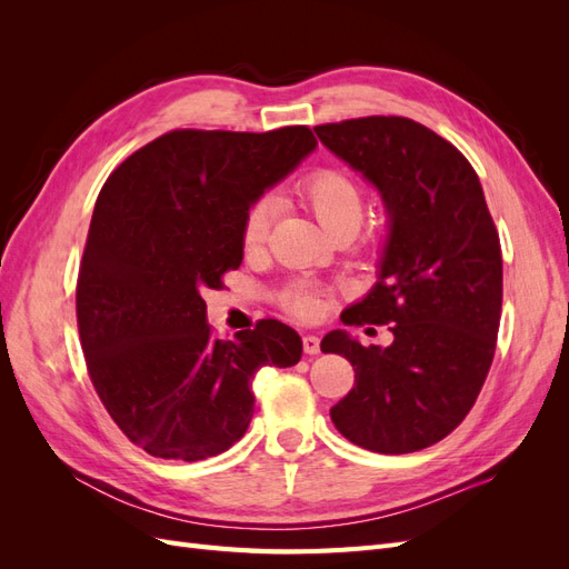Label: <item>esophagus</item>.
<instances>
[{
    "instance_id": "esophagus-1",
    "label": "esophagus",
    "mask_w": 569,
    "mask_h": 569,
    "mask_svg": "<svg viewBox=\"0 0 569 569\" xmlns=\"http://www.w3.org/2000/svg\"><path fill=\"white\" fill-rule=\"evenodd\" d=\"M303 353H308V356H318L320 353V339L316 335H306L303 337Z\"/></svg>"
}]
</instances>
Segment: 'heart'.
<instances>
[{
	"mask_svg": "<svg viewBox=\"0 0 569 569\" xmlns=\"http://www.w3.org/2000/svg\"><path fill=\"white\" fill-rule=\"evenodd\" d=\"M297 197L330 237H353L366 218V192L360 182L339 168H318L299 180ZM272 222V201L256 199L242 222L244 251H258L268 239ZM280 303L299 320H316L325 313L327 295L322 289L291 284L282 291Z\"/></svg>",
	"mask_w": 569,
	"mask_h": 569,
	"instance_id": "obj_1",
	"label": "heart"
}]
</instances>
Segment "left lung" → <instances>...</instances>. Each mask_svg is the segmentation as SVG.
<instances>
[{"label":"left lung","instance_id":"1","mask_svg":"<svg viewBox=\"0 0 569 569\" xmlns=\"http://www.w3.org/2000/svg\"><path fill=\"white\" fill-rule=\"evenodd\" d=\"M320 142L360 170L387 203L380 280L343 325H389L387 349L330 332L320 349L356 372L332 406L335 427L375 453H412L465 420L496 353L503 303L501 239L470 161L403 116L316 126Z\"/></svg>","mask_w":569,"mask_h":569}]
</instances>
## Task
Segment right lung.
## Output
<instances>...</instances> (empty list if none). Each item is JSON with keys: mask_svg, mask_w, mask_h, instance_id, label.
<instances>
[{"mask_svg": "<svg viewBox=\"0 0 569 569\" xmlns=\"http://www.w3.org/2000/svg\"><path fill=\"white\" fill-rule=\"evenodd\" d=\"M316 144L308 126L170 130L101 187L76 284L78 332L101 403L149 456L228 451L251 422L253 375L299 363L301 337L280 320L218 339L201 295L242 263L249 206Z\"/></svg>", "mask_w": 569, "mask_h": 569, "instance_id": "obj_1", "label": "right lung"}]
</instances>
